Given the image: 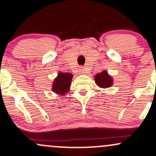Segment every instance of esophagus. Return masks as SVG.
I'll return each instance as SVG.
<instances>
[{
    "label": "esophagus",
    "instance_id": "1",
    "mask_svg": "<svg viewBox=\"0 0 156 156\" xmlns=\"http://www.w3.org/2000/svg\"><path fill=\"white\" fill-rule=\"evenodd\" d=\"M78 72H79V73L80 74H84V73H85V71H84V69H83V68H80L79 69H78Z\"/></svg>",
    "mask_w": 156,
    "mask_h": 156
}]
</instances>
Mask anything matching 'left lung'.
Here are the masks:
<instances>
[{
    "label": "left lung",
    "instance_id": "obj_1",
    "mask_svg": "<svg viewBox=\"0 0 156 156\" xmlns=\"http://www.w3.org/2000/svg\"><path fill=\"white\" fill-rule=\"evenodd\" d=\"M94 80L97 85L103 89L109 88L113 85V78L110 76L106 70L98 73L94 76Z\"/></svg>",
    "mask_w": 156,
    "mask_h": 156
}]
</instances>
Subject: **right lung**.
Segmentation results:
<instances>
[{"label": "right lung", "mask_w": 156, "mask_h": 156, "mask_svg": "<svg viewBox=\"0 0 156 156\" xmlns=\"http://www.w3.org/2000/svg\"><path fill=\"white\" fill-rule=\"evenodd\" d=\"M73 75L69 73L58 72L52 86V91L59 95H65L69 92Z\"/></svg>", "instance_id": "add662e5"}]
</instances>
